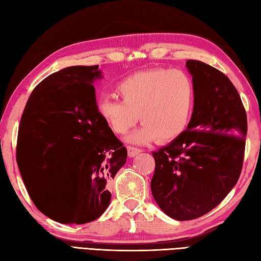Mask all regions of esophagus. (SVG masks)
<instances>
[{"label":"esophagus","instance_id":"obj_1","mask_svg":"<svg viewBox=\"0 0 261 261\" xmlns=\"http://www.w3.org/2000/svg\"><path fill=\"white\" fill-rule=\"evenodd\" d=\"M140 152H141V149H139V148L131 147V146L127 147V154H129V157H135V156H137V154H139Z\"/></svg>","mask_w":261,"mask_h":261}]
</instances>
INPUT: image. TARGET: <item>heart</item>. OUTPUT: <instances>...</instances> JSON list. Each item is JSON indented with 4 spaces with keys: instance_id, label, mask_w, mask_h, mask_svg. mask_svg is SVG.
Instances as JSON below:
<instances>
[{
    "instance_id": "b5f03b06",
    "label": "heart",
    "mask_w": 261,
    "mask_h": 261,
    "mask_svg": "<svg viewBox=\"0 0 261 261\" xmlns=\"http://www.w3.org/2000/svg\"><path fill=\"white\" fill-rule=\"evenodd\" d=\"M121 101L102 98L97 103L101 119L116 135H125L139 120L140 130L129 141L147 143L176 139L190 123L195 103V84L184 70L154 68L136 73L116 85Z\"/></svg>"
}]
</instances>
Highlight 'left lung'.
Here are the masks:
<instances>
[{
    "instance_id": "8db88e82",
    "label": "left lung",
    "mask_w": 261,
    "mask_h": 261,
    "mask_svg": "<svg viewBox=\"0 0 261 261\" xmlns=\"http://www.w3.org/2000/svg\"><path fill=\"white\" fill-rule=\"evenodd\" d=\"M186 67L196 90L187 130L152 152V196L178 221L206 214L234 187L247 135L246 110L228 77L199 60H187Z\"/></svg>"
}]
</instances>
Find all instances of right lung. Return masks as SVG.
<instances>
[{"label":"right lung","instance_id":"right-lung-1","mask_svg":"<svg viewBox=\"0 0 261 261\" xmlns=\"http://www.w3.org/2000/svg\"><path fill=\"white\" fill-rule=\"evenodd\" d=\"M98 66H71L37 85L21 116L16 163L32 202L65 224H84L108 208L107 184L126 148L97 112Z\"/></svg>","mask_w":261,"mask_h":261}]
</instances>
